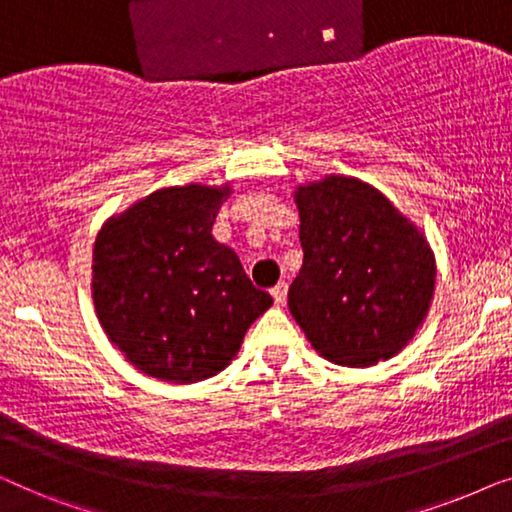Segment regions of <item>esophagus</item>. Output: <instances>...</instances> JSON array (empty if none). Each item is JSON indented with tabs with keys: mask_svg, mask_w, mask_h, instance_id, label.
<instances>
[{
	"mask_svg": "<svg viewBox=\"0 0 512 512\" xmlns=\"http://www.w3.org/2000/svg\"><path fill=\"white\" fill-rule=\"evenodd\" d=\"M272 298H275L277 305H284L286 303V293H289V284L286 282H279L277 286H272Z\"/></svg>",
	"mask_w": 512,
	"mask_h": 512,
	"instance_id": "34e87169",
	"label": "esophagus"
}]
</instances>
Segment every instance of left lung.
<instances>
[{
    "label": "left lung",
    "instance_id": "left-lung-1",
    "mask_svg": "<svg viewBox=\"0 0 512 512\" xmlns=\"http://www.w3.org/2000/svg\"><path fill=\"white\" fill-rule=\"evenodd\" d=\"M303 268L289 310L324 359L368 368L396 356L429 312L436 261L424 235L354 177L298 186Z\"/></svg>",
    "mask_w": 512,
    "mask_h": 512
}]
</instances>
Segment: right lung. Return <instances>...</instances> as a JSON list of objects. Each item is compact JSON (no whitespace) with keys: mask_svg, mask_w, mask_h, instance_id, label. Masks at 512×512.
Returning a JSON list of instances; mask_svg holds the SVG:
<instances>
[{"mask_svg":"<svg viewBox=\"0 0 512 512\" xmlns=\"http://www.w3.org/2000/svg\"><path fill=\"white\" fill-rule=\"evenodd\" d=\"M228 195V186L160 188L97 233V319L144 375L193 384L221 373L272 305L235 251L212 235Z\"/></svg>","mask_w":512,"mask_h":512,"instance_id":"obj_1","label":"right lung"}]
</instances>
